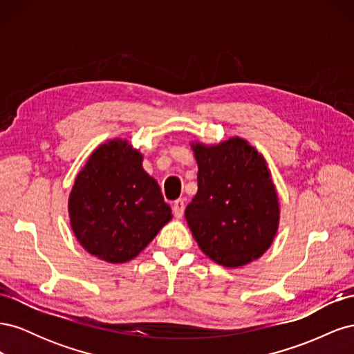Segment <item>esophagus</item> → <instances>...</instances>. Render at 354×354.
Here are the masks:
<instances>
[{
	"label": "esophagus",
	"instance_id": "esophagus-1",
	"mask_svg": "<svg viewBox=\"0 0 354 354\" xmlns=\"http://www.w3.org/2000/svg\"><path fill=\"white\" fill-rule=\"evenodd\" d=\"M173 212H174V216L177 218L183 217V212H185V201L183 199L174 201V203H173Z\"/></svg>",
	"mask_w": 354,
	"mask_h": 354
}]
</instances>
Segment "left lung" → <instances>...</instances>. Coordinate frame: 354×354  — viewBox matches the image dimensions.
<instances>
[{
	"instance_id": "left-lung-1",
	"label": "left lung",
	"mask_w": 354,
	"mask_h": 354,
	"mask_svg": "<svg viewBox=\"0 0 354 354\" xmlns=\"http://www.w3.org/2000/svg\"><path fill=\"white\" fill-rule=\"evenodd\" d=\"M190 146L198 164V194L185 217L201 251L229 269L260 259L281 218L264 156L241 137Z\"/></svg>"
}]
</instances>
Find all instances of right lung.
<instances>
[{
	"label": "right lung",
	"instance_id": "obj_1",
	"mask_svg": "<svg viewBox=\"0 0 354 354\" xmlns=\"http://www.w3.org/2000/svg\"><path fill=\"white\" fill-rule=\"evenodd\" d=\"M128 140L100 145L75 178L71 227L82 248L106 263L133 260L173 218L159 185Z\"/></svg>",
	"mask_w": 354,
	"mask_h": 354
}]
</instances>
